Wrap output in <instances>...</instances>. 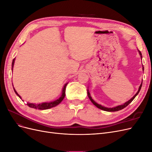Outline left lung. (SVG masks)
Returning <instances> with one entry per match:
<instances>
[{
  "mask_svg": "<svg viewBox=\"0 0 152 152\" xmlns=\"http://www.w3.org/2000/svg\"><path fill=\"white\" fill-rule=\"evenodd\" d=\"M138 52H139V53H140L141 58H142L141 53L140 51L139 50H138ZM142 70H144V66H143V65H142ZM142 83V82H141V85H140V87H139V89H138V91H137L136 94L134 96H133V97H132L130 100H129L128 102H126L125 103L123 104L118 105V106H117V107H113V108H107V107H103V106H102L101 104H98L96 102H95L94 101L93 99H92L91 96V94H90V93H89V91L88 89H87V95H88V97H89V99L91 100V102L92 103H93L97 108H99V109H101V110H104V111H107V112H116V111H118V110H121L124 108L125 107H126L127 105H129V104H130V103L132 102V100L135 98V97H136V96L137 94H138L139 92H140V89H141V88Z\"/></svg>",
  "mask_w": 152,
  "mask_h": 152,
  "instance_id": "1",
  "label": "left lung"
}]
</instances>
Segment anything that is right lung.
Masks as SVG:
<instances>
[{
	"label": "right lung",
	"mask_w": 152,
	"mask_h": 152,
	"mask_svg": "<svg viewBox=\"0 0 152 152\" xmlns=\"http://www.w3.org/2000/svg\"><path fill=\"white\" fill-rule=\"evenodd\" d=\"M15 58L13 59L12 60V68H13V66H14V63H15ZM68 84V83L65 84V86H64L63 88V90H62V94L61 96H60V98H59V99H56L54 101V102H45V103H39V104H35V103H27V105L30 108H35V109H39V110H47V109H49V108H53V107H56V106H57L58 104H59V103H60L63 99H64V98H65V90H66V85ZM14 91H15V93L19 96V98L20 99H21V96L18 94L17 92L16 91V90L15 89V88H14Z\"/></svg>",
	"instance_id": "add662e5"
}]
</instances>
